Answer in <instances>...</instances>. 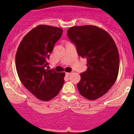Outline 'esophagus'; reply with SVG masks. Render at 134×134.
<instances>
[{
    "instance_id": "esophagus-1",
    "label": "esophagus",
    "mask_w": 134,
    "mask_h": 134,
    "mask_svg": "<svg viewBox=\"0 0 134 134\" xmlns=\"http://www.w3.org/2000/svg\"><path fill=\"white\" fill-rule=\"evenodd\" d=\"M71 74L70 72H66V75L67 76H70Z\"/></svg>"
}]
</instances>
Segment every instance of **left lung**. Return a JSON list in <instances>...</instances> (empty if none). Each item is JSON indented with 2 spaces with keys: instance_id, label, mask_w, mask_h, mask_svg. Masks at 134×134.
<instances>
[{
  "instance_id": "obj_1",
  "label": "left lung",
  "mask_w": 134,
  "mask_h": 134,
  "mask_svg": "<svg viewBox=\"0 0 134 134\" xmlns=\"http://www.w3.org/2000/svg\"><path fill=\"white\" fill-rule=\"evenodd\" d=\"M67 35L79 56L87 61V70L80 74L79 93L88 100L101 97L114 85L119 73V55L114 40L106 31L94 25L72 27Z\"/></svg>"
}]
</instances>
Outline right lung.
<instances>
[{"instance_id":"right-lung-1","label":"right lung","mask_w":134,"mask_h":134,"mask_svg":"<svg viewBox=\"0 0 134 134\" xmlns=\"http://www.w3.org/2000/svg\"><path fill=\"white\" fill-rule=\"evenodd\" d=\"M63 30L40 25L26 34L15 55L19 78L24 86L38 99L48 101L58 95L64 83V72L46 69L48 59Z\"/></svg>"}]
</instances>
